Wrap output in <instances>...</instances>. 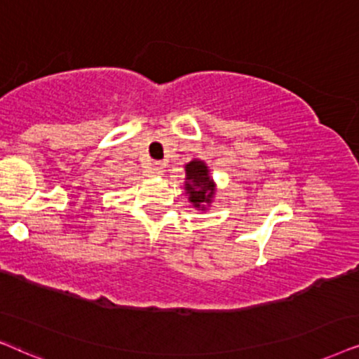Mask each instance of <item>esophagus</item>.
Wrapping results in <instances>:
<instances>
[{"instance_id": "obj_1", "label": "esophagus", "mask_w": 359, "mask_h": 359, "mask_svg": "<svg viewBox=\"0 0 359 359\" xmlns=\"http://www.w3.org/2000/svg\"><path fill=\"white\" fill-rule=\"evenodd\" d=\"M147 177H161L164 175V164L162 162H152V164L146 169Z\"/></svg>"}]
</instances>
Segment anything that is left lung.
Here are the masks:
<instances>
[{
  "label": "left lung",
  "mask_w": 359,
  "mask_h": 359,
  "mask_svg": "<svg viewBox=\"0 0 359 359\" xmlns=\"http://www.w3.org/2000/svg\"><path fill=\"white\" fill-rule=\"evenodd\" d=\"M184 190L195 210L207 212L217 194V184L210 175L208 165L202 159H194L185 164Z\"/></svg>",
  "instance_id": "8db88e82"
}]
</instances>
